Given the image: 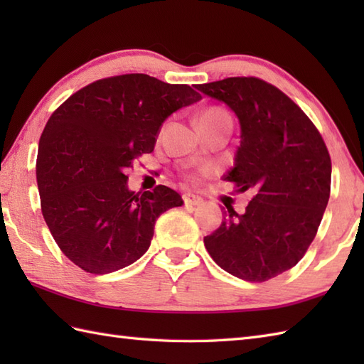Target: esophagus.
Instances as JSON below:
<instances>
[{"label": "esophagus", "instance_id": "1", "mask_svg": "<svg viewBox=\"0 0 364 364\" xmlns=\"http://www.w3.org/2000/svg\"><path fill=\"white\" fill-rule=\"evenodd\" d=\"M183 202H184V205H186V206H198V205L203 203V200L200 198V197H197V196L186 194V196H183Z\"/></svg>", "mask_w": 364, "mask_h": 364}]
</instances>
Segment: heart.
I'll use <instances>...</instances> for the list:
<instances>
[{
  "label": "heart",
  "instance_id": "obj_1",
  "mask_svg": "<svg viewBox=\"0 0 364 364\" xmlns=\"http://www.w3.org/2000/svg\"><path fill=\"white\" fill-rule=\"evenodd\" d=\"M220 112H225V111L220 109V107H210V109L203 111L202 115H208V114H220ZM202 115H200V117H202Z\"/></svg>",
  "mask_w": 364,
  "mask_h": 364
}]
</instances>
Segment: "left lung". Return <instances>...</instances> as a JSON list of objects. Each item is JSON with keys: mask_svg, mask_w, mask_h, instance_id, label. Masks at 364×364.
<instances>
[{"mask_svg": "<svg viewBox=\"0 0 364 364\" xmlns=\"http://www.w3.org/2000/svg\"><path fill=\"white\" fill-rule=\"evenodd\" d=\"M197 89L237 115L241 145L227 181L255 191L244 214L227 206L205 247L228 274L267 282L296 266L318 233L330 198L327 145L288 95L259 78L235 76Z\"/></svg>", "mask_w": 364, "mask_h": 364, "instance_id": "1", "label": "left lung"}]
</instances>
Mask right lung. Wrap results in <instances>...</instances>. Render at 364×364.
<instances>
[{"mask_svg": "<svg viewBox=\"0 0 364 364\" xmlns=\"http://www.w3.org/2000/svg\"><path fill=\"white\" fill-rule=\"evenodd\" d=\"M188 84L144 73L109 76L68 97L46 122L36 176L43 219L65 257L89 274L133 264L154 222L181 196L167 186L128 191L127 170L151 153L170 114L198 102Z\"/></svg>", "mask_w": 364, "mask_h": 364, "instance_id": "right-lung-1", "label": "right lung"}]
</instances>
